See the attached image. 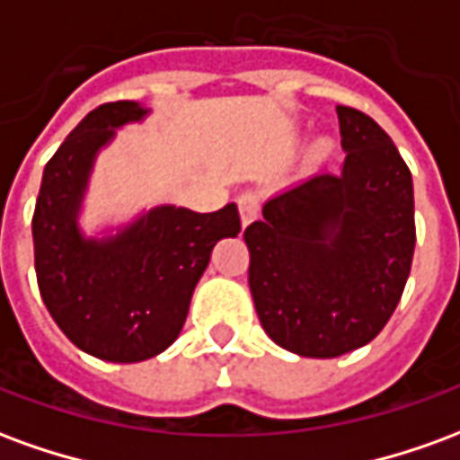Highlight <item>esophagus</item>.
<instances>
[{
  "label": "esophagus",
  "mask_w": 460,
  "mask_h": 460,
  "mask_svg": "<svg viewBox=\"0 0 460 460\" xmlns=\"http://www.w3.org/2000/svg\"><path fill=\"white\" fill-rule=\"evenodd\" d=\"M236 204H239L241 224H243V226H249L251 221L259 217V209H261L259 197H256L253 191H243V194H239V199H236Z\"/></svg>",
  "instance_id": "34e87169"
}]
</instances>
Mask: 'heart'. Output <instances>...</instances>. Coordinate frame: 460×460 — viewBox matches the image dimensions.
Returning a JSON list of instances; mask_svg holds the SVG:
<instances>
[{
    "mask_svg": "<svg viewBox=\"0 0 460 460\" xmlns=\"http://www.w3.org/2000/svg\"><path fill=\"white\" fill-rule=\"evenodd\" d=\"M332 152H335V142L330 137H320V140L310 145L308 162L310 164H323V162H328L332 157Z\"/></svg>",
    "mask_w": 460,
    "mask_h": 460,
    "instance_id": "1",
    "label": "heart"
}]
</instances>
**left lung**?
<instances>
[{"label": "left lung", "instance_id": "1", "mask_svg": "<svg viewBox=\"0 0 460 460\" xmlns=\"http://www.w3.org/2000/svg\"><path fill=\"white\" fill-rule=\"evenodd\" d=\"M340 174L263 204L243 231L249 288L269 338L300 357H340L382 332L414 259L411 172L369 115L338 105Z\"/></svg>", "mask_w": 460, "mask_h": 460}]
</instances>
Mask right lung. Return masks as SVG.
Segmentation results:
<instances>
[{
  "label": "right lung",
  "mask_w": 460,
  "mask_h": 460,
  "mask_svg": "<svg viewBox=\"0 0 460 460\" xmlns=\"http://www.w3.org/2000/svg\"><path fill=\"white\" fill-rule=\"evenodd\" d=\"M150 113L135 101L95 108L49 160L36 199L34 266L46 308L78 349L142 362L177 340L217 241L236 236V204L211 214L155 207L108 236L78 226L95 157L115 130Z\"/></svg>",
  "instance_id": "1"
}]
</instances>
